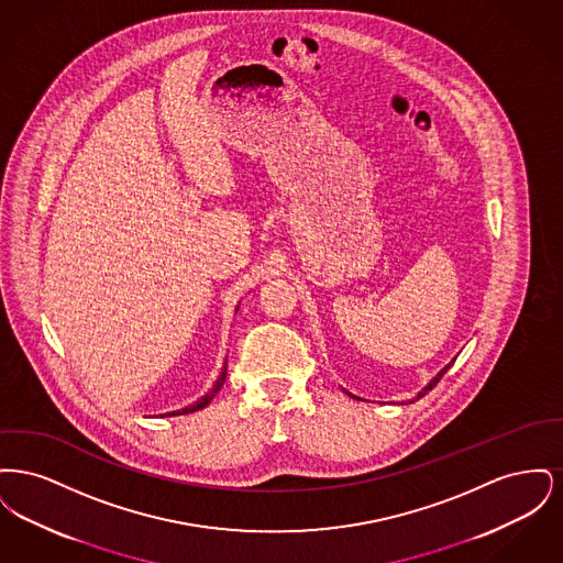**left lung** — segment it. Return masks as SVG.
<instances>
[{"label":"left lung","instance_id":"1","mask_svg":"<svg viewBox=\"0 0 563 563\" xmlns=\"http://www.w3.org/2000/svg\"><path fill=\"white\" fill-rule=\"evenodd\" d=\"M455 361V358H454ZM454 361H452V363H448V365H445V367H443V369H441V372H439V374L434 375V377H432V379H430L429 384H427V386H424V388H422V390H420V393H418V397H416V399H411V401H401V405H407V402H413V401H418V399H422V397H424V395H427V393H429V390H432V388H434V386H437V382H439V379H441V377H443V374H445V372H448V369H450V367H452V365H454ZM342 390H344V393H346V395H349V397H352V399H356V401H363V399H361V397H356V395H352V393H349V390H346V388H342Z\"/></svg>","mask_w":563,"mask_h":563}]
</instances>
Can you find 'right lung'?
Returning a JSON list of instances; mask_svg holds the SVG:
<instances>
[{"mask_svg": "<svg viewBox=\"0 0 563 563\" xmlns=\"http://www.w3.org/2000/svg\"><path fill=\"white\" fill-rule=\"evenodd\" d=\"M236 312H239V306H236ZM225 375H228V361H225V365L221 367V374L217 377V382L213 384V388L205 395V397H200L198 401L191 402L188 407H184V409H177V411H168V413H161V418H170V416H184V413H194V411H198V409H205L209 402L213 401L214 395L221 390V386H223V382H225ZM158 418V416H156Z\"/></svg>", "mask_w": 563, "mask_h": 563, "instance_id": "1", "label": "right lung"}]
</instances>
